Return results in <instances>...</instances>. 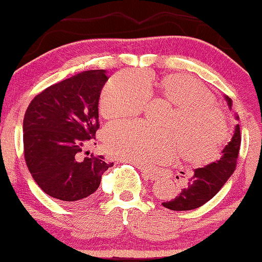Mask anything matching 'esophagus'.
<instances>
[{
    "label": "esophagus",
    "instance_id": "obj_1",
    "mask_svg": "<svg viewBox=\"0 0 262 262\" xmlns=\"http://www.w3.org/2000/svg\"><path fill=\"white\" fill-rule=\"evenodd\" d=\"M139 168H140V171L142 172V173H143V176L147 177V178L150 179V180H157L159 178L158 173H156L155 171L149 170V168L144 167V166H139Z\"/></svg>",
    "mask_w": 262,
    "mask_h": 262
}]
</instances>
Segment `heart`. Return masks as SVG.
Wrapping results in <instances>:
<instances>
[{"mask_svg": "<svg viewBox=\"0 0 262 262\" xmlns=\"http://www.w3.org/2000/svg\"><path fill=\"white\" fill-rule=\"evenodd\" d=\"M151 85L149 75L144 79L129 73L115 75L100 91V115L117 120L141 113ZM158 91L164 100L176 106L165 123L167 129H155L139 121L111 125L103 134L108 155L137 165L167 162L179 150L181 158L195 165L219 157L229 139V128L210 91L198 79L183 74L162 78Z\"/></svg>", "mask_w": 262, "mask_h": 262, "instance_id": "b5f03b06", "label": "heart"}]
</instances>
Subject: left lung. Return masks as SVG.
<instances>
[{
    "label": "left lung",
    "instance_id": "obj_1",
    "mask_svg": "<svg viewBox=\"0 0 262 262\" xmlns=\"http://www.w3.org/2000/svg\"><path fill=\"white\" fill-rule=\"evenodd\" d=\"M225 99L231 107V99L229 97H225ZM241 142V128L237 125L231 141L228 145H225L219 161L194 170V176L188 179L187 186L181 189L178 196L170 201L163 202L162 205L167 209L176 211L193 210L214 198L236 170Z\"/></svg>",
    "mask_w": 262,
    "mask_h": 262
}]
</instances>
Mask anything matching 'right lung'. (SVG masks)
I'll return each instance as SVG.
<instances>
[{"instance_id": "1", "label": "right lung", "mask_w": 262, "mask_h": 262, "mask_svg": "<svg viewBox=\"0 0 262 262\" xmlns=\"http://www.w3.org/2000/svg\"><path fill=\"white\" fill-rule=\"evenodd\" d=\"M105 70H88L53 84L31 100L23 121L24 157L43 192L64 202H82L98 189L113 163L83 157L99 128L98 100Z\"/></svg>"}]
</instances>
